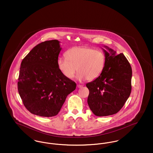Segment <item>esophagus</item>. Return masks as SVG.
<instances>
[{
  "label": "esophagus",
  "mask_w": 153,
  "mask_h": 153,
  "mask_svg": "<svg viewBox=\"0 0 153 153\" xmlns=\"http://www.w3.org/2000/svg\"><path fill=\"white\" fill-rule=\"evenodd\" d=\"M77 87L78 88H81L83 87V85H80V84H77Z\"/></svg>",
  "instance_id": "esophagus-1"
}]
</instances>
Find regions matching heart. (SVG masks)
<instances>
[{
    "instance_id": "b5f03b06",
    "label": "heart",
    "mask_w": 153,
    "mask_h": 153,
    "mask_svg": "<svg viewBox=\"0 0 153 153\" xmlns=\"http://www.w3.org/2000/svg\"><path fill=\"white\" fill-rule=\"evenodd\" d=\"M65 56L66 58H58L57 66L68 79H72L77 70V80H95L101 75L105 65V54L89 47H73L66 51Z\"/></svg>"
}]
</instances>
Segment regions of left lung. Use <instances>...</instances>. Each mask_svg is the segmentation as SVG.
I'll list each match as a JSON object with an SVG mask.
<instances>
[{
    "instance_id": "1",
    "label": "left lung",
    "mask_w": 153,
    "mask_h": 153,
    "mask_svg": "<svg viewBox=\"0 0 153 153\" xmlns=\"http://www.w3.org/2000/svg\"><path fill=\"white\" fill-rule=\"evenodd\" d=\"M102 48L105 65L101 75L86 84L89 91L88 104L96 116L117 114L123 107L131 92L132 69L123 53L107 46Z\"/></svg>"
}]
</instances>
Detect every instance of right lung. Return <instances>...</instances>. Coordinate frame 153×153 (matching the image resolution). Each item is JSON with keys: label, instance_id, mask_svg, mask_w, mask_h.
Wrapping results in <instances>:
<instances>
[{"label": "right lung", "instance_id": "right-lung-1", "mask_svg": "<svg viewBox=\"0 0 153 153\" xmlns=\"http://www.w3.org/2000/svg\"><path fill=\"white\" fill-rule=\"evenodd\" d=\"M54 39L37 45L22 60L18 89L29 112L39 117L57 115L67 96L76 84L58 69L57 59L62 48Z\"/></svg>", "mask_w": 153, "mask_h": 153}]
</instances>
